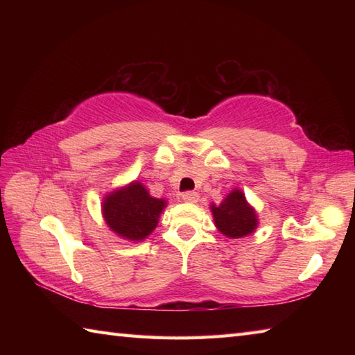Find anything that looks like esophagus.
<instances>
[{
	"label": "esophagus",
	"instance_id": "obj_1",
	"mask_svg": "<svg viewBox=\"0 0 355 355\" xmlns=\"http://www.w3.org/2000/svg\"><path fill=\"white\" fill-rule=\"evenodd\" d=\"M182 200L186 202H197L198 201V192L195 191H187L182 195Z\"/></svg>",
	"mask_w": 355,
	"mask_h": 355
}]
</instances>
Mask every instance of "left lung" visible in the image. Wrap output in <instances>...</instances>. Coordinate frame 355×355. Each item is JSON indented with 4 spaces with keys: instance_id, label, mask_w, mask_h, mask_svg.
I'll list each match as a JSON object with an SVG mask.
<instances>
[{
    "instance_id": "8db88e82",
    "label": "left lung",
    "mask_w": 355,
    "mask_h": 355,
    "mask_svg": "<svg viewBox=\"0 0 355 355\" xmlns=\"http://www.w3.org/2000/svg\"><path fill=\"white\" fill-rule=\"evenodd\" d=\"M215 225L223 235L229 238H243L258 225L254 210L248 206L244 193L235 189L224 198L220 206H212Z\"/></svg>"
}]
</instances>
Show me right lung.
<instances>
[{
  "instance_id": "add662e5",
  "label": "right lung",
  "mask_w": 355,
  "mask_h": 355,
  "mask_svg": "<svg viewBox=\"0 0 355 355\" xmlns=\"http://www.w3.org/2000/svg\"><path fill=\"white\" fill-rule=\"evenodd\" d=\"M164 206V200L153 198L145 186L135 182L110 193L103 201L102 210L108 227L119 236L141 241L157 227Z\"/></svg>"
}]
</instances>
